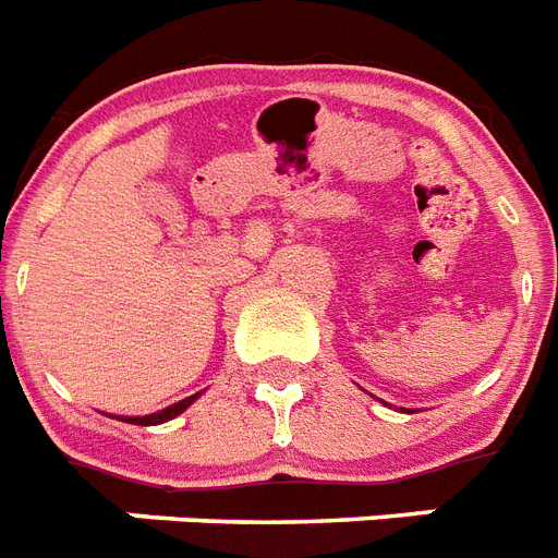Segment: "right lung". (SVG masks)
Here are the masks:
<instances>
[{"mask_svg":"<svg viewBox=\"0 0 558 558\" xmlns=\"http://www.w3.org/2000/svg\"><path fill=\"white\" fill-rule=\"evenodd\" d=\"M205 393V390H202ZM202 393H193L187 396V399H182V402H173L168 404V408H162V411H156V413H147V416H117L122 418V422H128V425H142V427H150V425H162V422H170V418H177L179 413H185L187 408H191L196 399H199Z\"/></svg>","mask_w":558,"mask_h":558,"instance_id":"add662e5","label":"right lung"}]
</instances>
